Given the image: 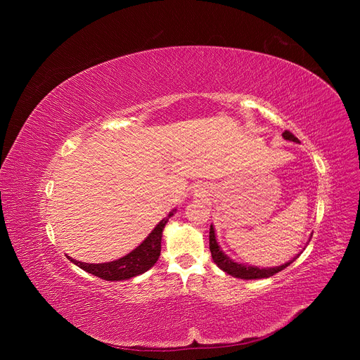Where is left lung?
Segmentation results:
<instances>
[{"instance_id": "obj_1", "label": "left lung", "mask_w": 360, "mask_h": 360, "mask_svg": "<svg viewBox=\"0 0 360 360\" xmlns=\"http://www.w3.org/2000/svg\"><path fill=\"white\" fill-rule=\"evenodd\" d=\"M282 136L286 141H292V142H296V143L299 142V139L295 135H292L289 131H285L282 134ZM311 238H312V235H311ZM311 238H309V240H311ZM307 243H309V242H307ZM210 249H211V253H212V259L218 265V268L222 269L224 272H226L228 275L239 278V279H262V278L274 276L275 274H278V272L283 271L285 268H288L295 259L299 258V255H300V253H297L293 259L285 262L283 265L274 266V268H259V266H252V265L236 262V261L231 259L229 256L221 249V246H219V243L217 240L214 225H211V229H210Z\"/></svg>"}]
</instances>
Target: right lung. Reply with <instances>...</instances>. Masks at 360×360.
<instances>
[{"mask_svg": "<svg viewBox=\"0 0 360 360\" xmlns=\"http://www.w3.org/2000/svg\"><path fill=\"white\" fill-rule=\"evenodd\" d=\"M175 212L176 210H172L167 218H164L152 229V232L145 238V240H142L141 245H138L134 250H131L129 253H127L117 261L105 264H85L75 261L70 258V256H67V258L85 272L105 281H125L142 275L157 264L161 255V240L164 228Z\"/></svg>", "mask_w": 360, "mask_h": 360, "instance_id": "right-lung-1", "label": "right lung"}]
</instances>
